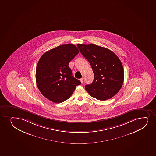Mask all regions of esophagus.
<instances>
[{
    "instance_id": "esophagus-1",
    "label": "esophagus",
    "mask_w": 156,
    "mask_h": 156,
    "mask_svg": "<svg viewBox=\"0 0 156 156\" xmlns=\"http://www.w3.org/2000/svg\"><path fill=\"white\" fill-rule=\"evenodd\" d=\"M80 81L81 83L82 84L83 82V78H81V79H80Z\"/></svg>"
}]
</instances>
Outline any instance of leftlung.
Returning a JSON list of instances; mask_svg holds the SVG:
<instances>
[{"instance_id": "1", "label": "left lung", "mask_w": 156, "mask_h": 156, "mask_svg": "<svg viewBox=\"0 0 156 156\" xmlns=\"http://www.w3.org/2000/svg\"><path fill=\"white\" fill-rule=\"evenodd\" d=\"M77 47L89 62L94 73L92 83L85 86L86 91L98 100L112 98L120 90L124 80L119 58L110 50L94 44H78Z\"/></svg>"}]
</instances>
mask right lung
<instances>
[{"mask_svg": "<svg viewBox=\"0 0 156 156\" xmlns=\"http://www.w3.org/2000/svg\"><path fill=\"white\" fill-rule=\"evenodd\" d=\"M79 52L74 44H63L47 51L39 60L36 70L37 87L41 94L53 103L64 102L76 87L81 84L73 76L68 66Z\"/></svg>", "mask_w": 156, "mask_h": 156, "instance_id": "right-lung-1", "label": "right lung"}]
</instances>
